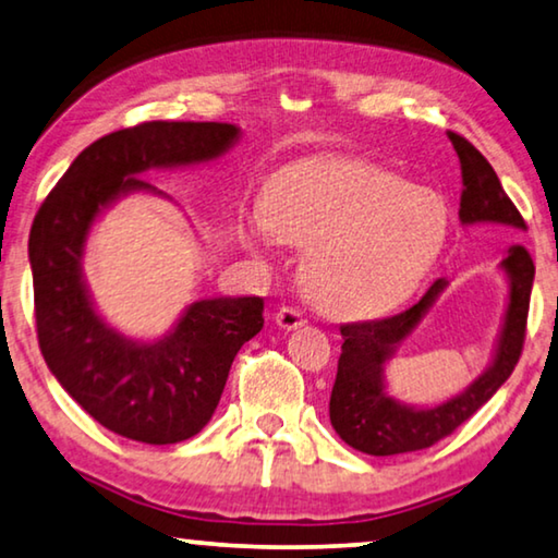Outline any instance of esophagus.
I'll return each instance as SVG.
<instances>
[{
    "label": "esophagus",
    "mask_w": 558,
    "mask_h": 558,
    "mask_svg": "<svg viewBox=\"0 0 558 558\" xmlns=\"http://www.w3.org/2000/svg\"><path fill=\"white\" fill-rule=\"evenodd\" d=\"M274 322H277L279 329H287V331L299 329V327H304V324H306L304 314L299 312V308H294V306H281L279 312H277V316H274Z\"/></svg>",
    "instance_id": "esophagus-1"
}]
</instances>
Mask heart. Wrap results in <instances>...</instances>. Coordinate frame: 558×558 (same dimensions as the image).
<instances>
[{
    "label": "heart",
    "instance_id": "heart-1",
    "mask_svg": "<svg viewBox=\"0 0 558 558\" xmlns=\"http://www.w3.org/2000/svg\"><path fill=\"white\" fill-rule=\"evenodd\" d=\"M449 209L426 186L362 159H308L264 194L242 229L252 254L277 242L308 246L304 274L327 312L366 319L414 294L449 236Z\"/></svg>",
    "mask_w": 558,
    "mask_h": 558
}]
</instances>
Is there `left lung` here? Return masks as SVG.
<instances>
[{"label":"left lung","mask_w":558,"mask_h":558,"mask_svg":"<svg viewBox=\"0 0 558 558\" xmlns=\"http://www.w3.org/2000/svg\"><path fill=\"white\" fill-rule=\"evenodd\" d=\"M449 140L461 161L464 192H461L459 219L464 227L496 225L513 231H526L524 219L504 192L492 165L464 136L449 132ZM509 284L507 312H504L499 337L492 362L469 387L432 407L407 404L391 397L387 389V364L397 354L428 308L436 304L449 279H436L426 294L407 312L381 322L344 324L341 327V356L337 381L331 389L329 418L333 432L351 449L372 457L418 451L449 436L453 428L476 414L509 379L521 356L526 337V314L531 284H534V262L521 244H509L499 264Z\"/></svg>","instance_id":"obj_1"}]
</instances>
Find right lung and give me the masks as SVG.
I'll return each mask as SVG.
<instances>
[{"label": "right lung", "mask_w": 558, "mask_h": 558, "mask_svg": "<svg viewBox=\"0 0 558 558\" xmlns=\"http://www.w3.org/2000/svg\"><path fill=\"white\" fill-rule=\"evenodd\" d=\"M242 136L227 122H147L107 134L72 161L29 234L41 356L92 418L142 444H179L217 409L236 351L264 327L259 296L192 302L167 333L132 339L107 324L84 279L92 227L130 194H157L151 169L209 165Z\"/></svg>", "instance_id": "1"}]
</instances>
